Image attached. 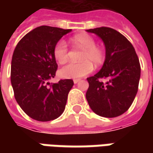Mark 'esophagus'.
<instances>
[{
	"label": "esophagus",
	"mask_w": 153,
	"mask_h": 153,
	"mask_svg": "<svg viewBox=\"0 0 153 153\" xmlns=\"http://www.w3.org/2000/svg\"><path fill=\"white\" fill-rule=\"evenodd\" d=\"M73 82H74V83L76 84V83H77V82H80V79H74V80H73Z\"/></svg>",
	"instance_id": "obj_1"
}]
</instances>
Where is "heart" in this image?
I'll use <instances>...</instances> for the list:
<instances>
[{
    "label": "heart",
    "instance_id": "1",
    "mask_svg": "<svg viewBox=\"0 0 153 153\" xmlns=\"http://www.w3.org/2000/svg\"><path fill=\"white\" fill-rule=\"evenodd\" d=\"M74 44L83 49L81 55V63H69L59 70V75L63 78H79L89 74L93 71V65L100 66L105 59L102 49L96 47V42L91 36L79 34L72 39ZM53 55L59 64L65 63L68 59V46L64 40L57 42L53 48Z\"/></svg>",
    "mask_w": 153,
    "mask_h": 153
}]
</instances>
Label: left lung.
<instances>
[{"instance_id": "1", "label": "left lung", "mask_w": 153, "mask_h": 153, "mask_svg": "<svg viewBox=\"0 0 153 153\" xmlns=\"http://www.w3.org/2000/svg\"><path fill=\"white\" fill-rule=\"evenodd\" d=\"M102 40L105 59L102 68L88 77L86 99L92 111L100 117H116L130 107L138 91L140 65L133 45L121 33L109 27L87 30ZM107 78L105 83L98 80Z\"/></svg>"}]
</instances>
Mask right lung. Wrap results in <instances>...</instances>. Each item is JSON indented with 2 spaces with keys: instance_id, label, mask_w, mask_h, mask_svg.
<instances>
[{
  "instance_id": "1",
  "label": "right lung",
  "mask_w": 153,
  "mask_h": 153,
  "mask_svg": "<svg viewBox=\"0 0 153 153\" xmlns=\"http://www.w3.org/2000/svg\"><path fill=\"white\" fill-rule=\"evenodd\" d=\"M71 30L37 27L15 48L11 65V83L16 101L29 117L40 122L58 118L64 112L71 79L50 84L58 65L53 55L57 42Z\"/></svg>"
}]
</instances>
